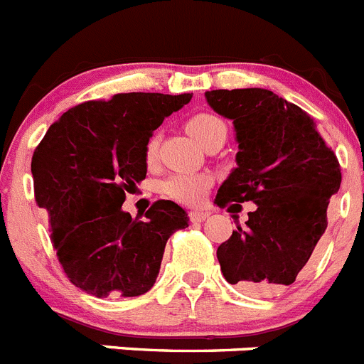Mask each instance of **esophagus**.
Segmentation results:
<instances>
[{
  "instance_id": "esophagus-1",
  "label": "esophagus",
  "mask_w": 364,
  "mask_h": 364,
  "mask_svg": "<svg viewBox=\"0 0 364 364\" xmlns=\"http://www.w3.org/2000/svg\"><path fill=\"white\" fill-rule=\"evenodd\" d=\"M188 218L192 223H201V221H205V219L210 218V212L208 210H192L188 214Z\"/></svg>"
}]
</instances>
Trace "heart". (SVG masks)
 Segmentation results:
<instances>
[{"mask_svg": "<svg viewBox=\"0 0 364 364\" xmlns=\"http://www.w3.org/2000/svg\"><path fill=\"white\" fill-rule=\"evenodd\" d=\"M223 129H225V123L212 114H198V116L190 117L186 123V130L190 136L201 145L212 134ZM156 152H158V137L154 136L146 143V161L152 163L156 159ZM210 186L212 178L208 174H174L163 183V192L179 203L196 205V203L203 201Z\"/></svg>", "mask_w": 364, "mask_h": 364, "instance_id": "heart-1", "label": "heart"}]
</instances>
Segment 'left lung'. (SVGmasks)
<instances>
[{"instance_id":"left-lung-1","label":"left lung","mask_w":364,"mask_h":364,"mask_svg":"<svg viewBox=\"0 0 364 364\" xmlns=\"http://www.w3.org/2000/svg\"><path fill=\"white\" fill-rule=\"evenodd\" d=\"M205 97L234 123L239 149L214 203L257 205L219 245L223 276L247 294H276L296 281L325 234L328 201L341 186L339 161L310 116L272 90H208Z\"/></svg>"}]
</instances>
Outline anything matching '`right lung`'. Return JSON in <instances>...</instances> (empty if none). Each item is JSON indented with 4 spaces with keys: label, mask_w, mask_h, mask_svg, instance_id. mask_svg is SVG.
Listing matches in <instances>:
<instances>
[{
    "label": "right lung",
    "mask_w": 364,
    "mask_h": 364,
    "mask_svg": "<svg viewBox=\"0 0 364 364\" xmlns=\"http://www.w3.org/2000/svg\"><path fill=\"white\" fill-rule=\"evenodd\" d=\"M192 94L129 92L87 101L52 123L32 156L36 203L70 283L96 297H136L158 279L165 245L188 227L181 206L159 199L134 219L125 192L146 176V143Z\"/></svg>",
    "instance_id": "add662e5"
}]
</instances>
